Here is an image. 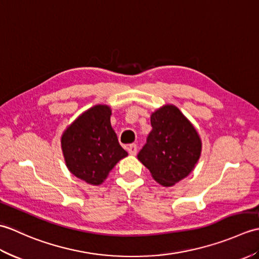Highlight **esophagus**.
Returning a JSON list of instances; mask_svg holds the SVG:
<instances>
[{"label":"esophagus","mask_w":259,"mask_h":259,"mask_svg":"<svg viewBox=\"0 0 259 259\" xmlns=\"http://www.w3.org/2000/svg\"><path fill=\"white\" fill-rule=\"evenodd\" d=\"M126 149H128V152L130 153L131 156H136L137 155V151H138V148H137V145H129Z\"/></svg>","instance_id":"obj_1"}]
</instances>
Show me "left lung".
I'll use <instances>...</instances> for the list:
<instances>
[{
  "mask_svg": "<svg viewBox=\"0 0 259 259\" xmlns=\"http://www.w3.org/2000/svg\"><path fill=\"white\" fill-rule=\"evenodd\" d=\"M152 130L138 153L158 184L171 187L186 178L201 155L202 142L189 119L174 106H164L150 115Z\"/></svg>",
  "mask_w": 259,
  "mask_h": 259,
  "instance_id": "8db88e82",
  "label": "left lung"
}]
</instances>
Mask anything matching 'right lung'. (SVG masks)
I'll return each instance as SVG.
<instances>
[{"label":"right lung","mask_w":259,"mask_h":259,"mask_svg":"<svg viewBox=\"0 0 259 259\" xmlns=\"http://www.w3.org/2000/svg\"><path fill=\"white\" fill-rule=\"evenodd\" d=\"M111 114L107 104H96L82 112L61 136L69 171L89 185H101L115 164L128 156L112 129Z\"/></svg>","instance_id":"obj_1"}]
</instances>
